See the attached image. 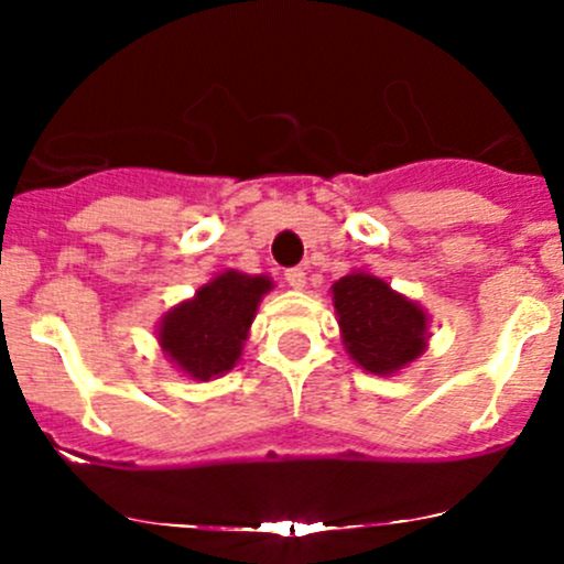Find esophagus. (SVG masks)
Segmentation results:
<instances>
[{
    "mask_svg": "<svg viewBox=\"0 0 564 564\" xmlns=\"http://www.w3.org/2000/svg\"><path fill=\"white\" fill-rule=\"evenodd\" d=\"M286 283L292 289H303L305 286V272L303 267H292V270H286Z\"/></svg>",
    "mask_w": 564,
    "mask_h": 564,
    "instance_id": "obj_1",
    "label": "esophagus"
}]
</instances>
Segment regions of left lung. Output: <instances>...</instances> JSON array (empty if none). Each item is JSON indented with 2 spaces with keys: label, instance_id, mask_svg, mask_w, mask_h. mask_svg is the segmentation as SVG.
Segmentation results:
<instances>
[{
  "label": "left lung",
  "instance_id": "8db88e82",
  "mask_svg": "<svg viewBox=\"0 0 564 564\" xmlns=\"http://www.w3.org/2000/svg\"><path fill=\"white\" fill-rule=\"evenodd\" d=\"M340 338L368 373L390 377L429 346V314L371 272H349L333 283Z\"/></svg>",
  "mask_w": 564,
  "mask_h": 564
}]
</instances>
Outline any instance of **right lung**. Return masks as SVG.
Instances as JSON below:
<instances>
[{
    "label": "right lung",
    "instance_id": "add662e5",
    "mask_svg": "<svg viewBox=\"0 0 564 564\" xmlns=\"http://www.w3.org/2000/svg\"><path fill=\"white\" fill-rule=\"evenodd\" d=\"M272 289L267 275L226 270L204 283L196 297L169 311L158 324V344L187 377L209 382L237 366L261 297Z\"/></svg>",
    "mask_w": 564,
    "mask_h": 564
}]
</instances>
